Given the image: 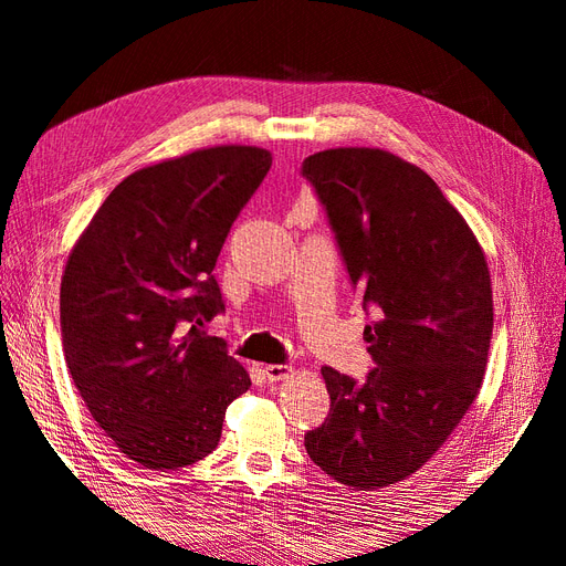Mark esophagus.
I'll return each instance as SVG.
<instances>
[{
	"instance_id": "obj_1",
	"label": "esophagus",
	"mask_w": 566,
	"mask_h": 566,
	"mask_svg": "<svg viewBox=\"0 0 566 566\" xmlns=\"http://www.w3.org/2000/svg\"><path fill=\"white\" fill-rule=\"evenodd\" d=\"M295 373V368L293 366H276V364H269V366H264V375H266V380L269 382H281V380H287L290 375Z\"/></svg>"
}]
</instances>
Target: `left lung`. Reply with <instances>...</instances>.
<instances>
[{
	"instance_id": "left-lung-1",
	"label": "left lung",
	"mask_w": 566,
	"mask_h": 566,
	"mask_svg": "<svg viewBox=\"0 0 566 566\" xmlns=\"http://www.w3.org/2000/svg\"><path fill=\"white\" fill-rule=\"evenodd\" d=\"M352 283L375 310L366 382L325 366L331 413L304 447L352 491L403 482L474 403L493 331L486 254L439 186L382 148H328L302 165Z\"/></svg>"
}]
</instances>
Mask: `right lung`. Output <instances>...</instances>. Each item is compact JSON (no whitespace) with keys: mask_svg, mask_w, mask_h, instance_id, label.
<instances>
[{"mask_svg":"<svg viewBox=\"0 0 566 566\" xmlns=\"http://www.w3.org/2000/svg\"><path fill=\"white\" fill-rule=\"evenodd\" d=\"M271 160L266 148L229 144L136 169L67 254L65 364L136 465L179 470L212 453L229 403L250 389L224 342L198 325L224 310L217 256Z\"/></svg>","mask_w":566,"mask_h":566,"instance_id":"add662e5","label":"right lung"}]
</instances>
